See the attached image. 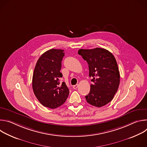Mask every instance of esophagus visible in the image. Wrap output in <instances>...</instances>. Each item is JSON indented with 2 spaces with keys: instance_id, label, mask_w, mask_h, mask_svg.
<instances>
[{
  "instance_id": "34e87169",
  "label": "esophagus",
  "mask_w": 147,
  "mask_h": 147,
  "mask_svg": "<svg viewBox=\"0 0 147 147\" xmlns=\"http://www.w3.org/2000/svg\"><path fill=\"white\" fill-rule=\"evenodd\" d=\"M78 84H76V85L73 86V89L76 90V89L78 88Z\"/></svg>"
}]
</instances>
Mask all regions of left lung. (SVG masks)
Instances as JSON below:
<instances>
[{
	"label": "left lung",
	"instance_id": "obj_1",
	"mask_svg": "<svg viewBox=\"0 0 147 147\" xmlns=\"http://www.w3.org/2000/svg\"><path fill=\"white\" fill-rule=\"evenodd\" d=\"M78 53L87 61L89 76L92 77L87 102L92 106L102 107L109 103L117 92L120 74L115 57L109 51L100 48L79 49Z\"/></svg>",
	"mask_w": 147,
	"mask_h": 147
}]
</instances>
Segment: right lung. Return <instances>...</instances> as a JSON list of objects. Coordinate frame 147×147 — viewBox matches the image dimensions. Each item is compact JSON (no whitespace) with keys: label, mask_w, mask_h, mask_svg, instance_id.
<instances>
[{"label":"right lung","mask_w":147,"mask_h":147,"mask_svg":"<svg viewBox=\"0 0 147 147\" xmlns=\"http://www.w3.org/2000/svg\"><path fill=\"white\" fill-rule=\"evenodd\" d=\"M64 51L52 49L40 56L35 65L32 77L34 93L43 106L56 108L67 99L69 90L66 83L60 82V72Z\"/></svg>","instance_id":"obj_1"}]
</instances>
